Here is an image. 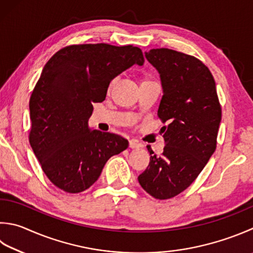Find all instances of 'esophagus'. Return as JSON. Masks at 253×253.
<instances>
[{"label": "esophagus", "mask_w": 253, "mask_h": 253, "mask_svg": "<svg viewBox=\"0 0 253 253\" xmlns=\"http://www.w3.org/2000/svg\"><path fill=\"white\" fill-rule=\"evenodd\" d=\"M128 146H130L131 149H139V147H141V144L140 143H137L135 140H130Z\"/></svg>", "instance_id": "34e87169"}]
</instances>
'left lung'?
Returning <instances> with one entry per match:
<instances>
[{
	"mask_svg": "<svg viewBox=\"0 0 253 253\" xmlns=\"http://www.w3.org/2000/svg\"><path fill=\"white\" fill-rule=\"evenodd\" d=\"M145 58L160 74L157 116L169 126L163 153L147 145L150 164L137 179L151 196L169 199L197 178L215 152L221 108L212 75L199 59L168 48L145 51Z\"/></svg>",
	"mask_w": 253,
	"mask_h": 253,
	"instance_id": "obj_1",
	"label": "left lung"
}]
</instances>
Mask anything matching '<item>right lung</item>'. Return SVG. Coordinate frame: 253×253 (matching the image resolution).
Returning a JSON list of instances; mask_svg holds the SVG:
<instances>
[{
    "label": "right lung",
    "mask_w": 253,
    "mask_h": 253,
    "mask_svg": "<svg viewBox=\"0 0 253 253\" xmlns=\"http://www.w3.org/2000/svg\"><path fill=\"white\" fill-rule=\"evenodd\" d=\"M144 57L137 47L71 45L47 61L30 100V143L47 177L64 192L88 189L111 156L127 149L125 137L91 130L93 102L111 80Z\"/></svg>",
    "instance_id": "add662e5"
}]
</instances>
